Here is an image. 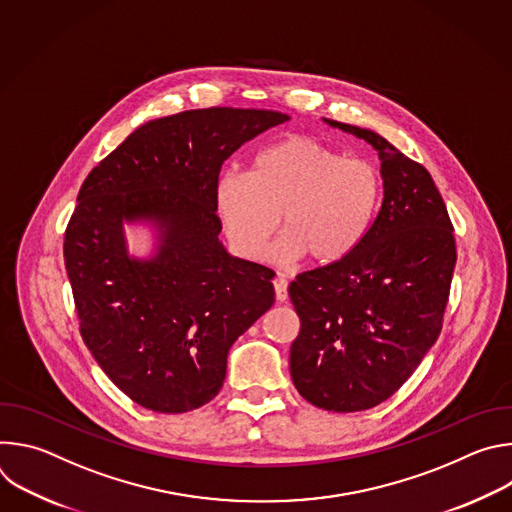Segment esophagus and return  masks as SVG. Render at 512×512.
I'll return each instance as SVG.
<instances>
[{
  "label": "esophagus",
  "mask_w": 512,
  "mask_h": 512,
  "mask_svg": "<svg viewBox=\"0 0 512 512\" xmlns=\"http://www.w3.org/2000/svg\"><path fill=\"white\" fill-rule=\"evenodd\" d=\"M273 287H275V300L277 302H285L287 300V279H285L283 273L275 275Z\"/></svg>",
  "instance_id": "34e87169"
}]
</instances>
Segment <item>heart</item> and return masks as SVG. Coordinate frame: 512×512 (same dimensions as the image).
<instances>
[{"mask_svg": "<svg viewBox=\"0 0 512 512\" xmlns=\"http://www.w3.org/2000/svg\"><path fill=\"white\" fill-rule=\"evenodd\" d=\"M381 180L364 160L342 158L314 137H287L261 150L251 172H225L216 182V210L231 243L259 257L277 229L285 233L273 259L304 257L310 265L344 259L367 233Z\"/></svg>", "mask_w": 512, "mask_h": 512, "instance_id": "b5f03b06", "label": "heart"}]
</instances>
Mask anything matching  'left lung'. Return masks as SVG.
<instances>
[{
    "instance_id": "left-lung-1",
    "label": "left lung",
    "mask_w": 512,
    "mask_h": 512,
    "mask_svg": "<svg viewBox=\"0 0 512 512\" xmlns=\"http://www.w3.org/2000/svg\"><path fill=\"white\" fill-rule=\"evenodd\" d=\"M326 121L379 152L383 202L344 259L289 283L300 316L289 371L306 401L352 413L389 399L440 336L458 255L429 172L371 129Z\"/></svg>"
}]
</instances>
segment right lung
I'll use <instances>...</instances> for the list:
<instances>
[{
    "instance_id": "right-lung-1",
    "label": "right lung",
    "mask_w": 512,
    "mask_h": 512,
    "mask_svg": "<svg viewBox=\"0 0 512 512\" xmlns=\"http://www.w3.org/2000/svg\"><path fill=\"white\" fill-rule=\"evenodd\" d=\"M289 117L210 107L137 127L99 162L64 233L81 336L137 405L186 413L214 399L233 342L275 300L273 271L218 241L216 182L225 160ZM152 220L161 247L131 260L122 223Z\"/></svg>"
}]
</instances>
